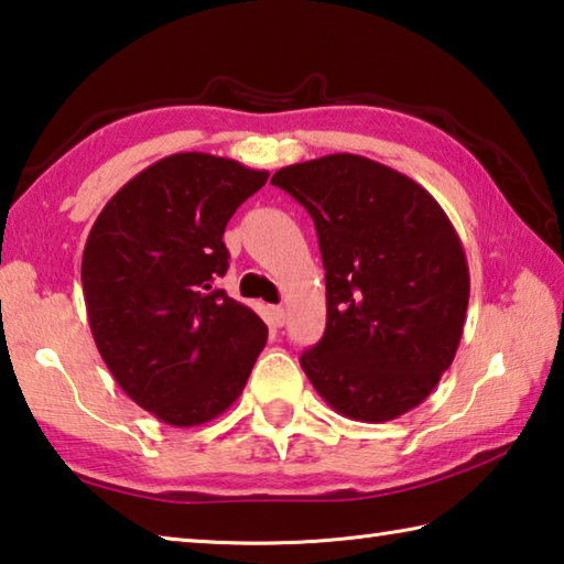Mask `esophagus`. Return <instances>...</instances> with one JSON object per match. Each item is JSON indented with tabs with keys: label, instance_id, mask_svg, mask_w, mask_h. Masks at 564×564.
I'll return each mask as SVG.
<instances>
[{
	"label": "esophagus",
	"instance_id": "esophagus-1",
	"mask_svg": "<svg viewBox=\"0 0 564 564\" xmlns=\"http://www.w3.org/2000/svg\"><path fill=\"white\" fill-rule=\"evenodd\" d=\"M271 323L275 325V327H283V323H285V308H281V305H271Z\"/></svg>",
	"mask_w": 564,
	"mask_h": 564
}]
</instances>
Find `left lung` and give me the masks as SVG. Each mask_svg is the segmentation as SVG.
<instances>
[{
	"mask_svg": "<svg viewBox=\"0 0 564 564\" xmlns=\"http://www.w3.org/2000/svg\"><path fill=\"white\" fill-rule=\"evenodd\" d=\"M271 184L313 217L327 323L301 355L337 414L382 424L434 392L454 362L468 308V263L432 194L350 152L281 167Z\"/></svg>",
	"mask_w": 564,
	"mask_h": 564,
	"instance_id": "obj_1",
	"label": "left lung"
}]
</instances>
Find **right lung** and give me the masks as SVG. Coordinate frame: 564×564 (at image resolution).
I'll return each mask as SVG.
<instances>
[{
  "mask_svg": "<svg viewBox=\"0 0 564 564\" xmlns=\"http://www.w3.org/2000/svg\"><path fill=\"white\" fill-rule=\"evenodd\" d=\"M269 172L207 152L162 158L112 194L80 281L90 333L122 392L170 426H199L247 387L269 330L212 283L224 229Z\"/></svg>",
  "mask_w": 564,
  "mask_h": 564,
  "instance_id": "right-lung-1",
  "label": "right lung"
}]
</instances>
